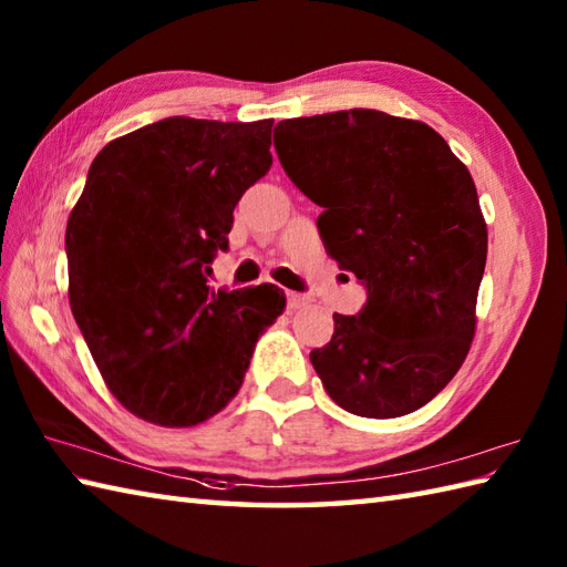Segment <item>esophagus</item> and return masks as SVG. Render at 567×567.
I'll return each instance as SVG.
<instances>
[{
    "instance_id": "obj_1",
    "label": "esophagus",
    "mask_w": 567,
    "mask_h": 567,
    "mask_svg": "<svg viewBox=\"0 0 567 567\" xmlns=\"http://www.w3.org/2000/svg\"><path fill=\"white\" fill-rule=\"evenodd\" d=\"M309 295H299V292H287V307H290L292 311H297V309H305V307H309Z\"/></svg>"
}]
</instances>
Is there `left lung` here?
<instances>
[{
	"label": "left lung",
	"mask_w": 567,
	"mask_h": 567,
	"mask_svg": "<svg viewBox=\"0 0 567 567\" xmlns=\"http://www.w3.org/2000/svg\"><path fill=\"white\" fill-rule=\"evenodd\" d=\"M285 173L323 207V248L368 287L358 317L309 353L346 412L394 419L431 402L475 336L487 224L467 167L416 118L348 110L275 128Z\"/></svg>",
	"instance_id": "8db88e82"
}]
</instances>
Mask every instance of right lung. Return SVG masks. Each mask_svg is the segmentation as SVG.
I'll return each mask as SVG.
<instances>
[{
	"label": "right lung",
	"mask_w": 567,
	"mask_h": 567,
	"mask_svg": "<svg viewBox=\"0 0 567 567\" xmlns=\"http://www.w3.org/2000/svg\"><path fill=\"white\" fill-rule=\"evenodd\" d=\"M272 118L171 116L106 143L70 212L68 297L106 388L167 429L207 421L244 384L285 311L275 285L214 290L234 207L270 171Z\"/></svg>",
	"instance_id": "add662e5"
}]
</instances>
